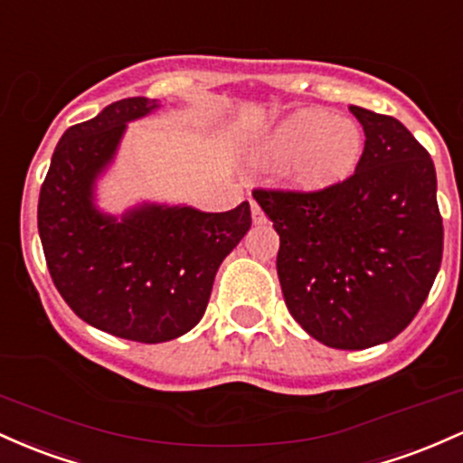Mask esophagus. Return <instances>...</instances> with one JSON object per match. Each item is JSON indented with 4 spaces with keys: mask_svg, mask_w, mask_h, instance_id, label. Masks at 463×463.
Here are the masks:
<instances>
[{
    "mask_svg": "<svg viewBox=\"0 0 463 463\" xmlns=\"http://www.w3.org/2000/svg\"><path fill=\"white\" fill-rule=\"evenodd\" d=\"M251 203V218L256 225H262V222H267V216L262 214V210H260V205L256 203V201H249Z\"/></svg>",
    "mask_w": 463,
    "mask_h": 463,
    "instance_id": "1",
    "label": "esophagus"
}]
</instances>
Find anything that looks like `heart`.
Listing matches in <instances>:
<instances>
[{
  "instance_id": "b5f03b06",
  "label": "heart",
  "mask_w": 463,
  "mask_h": 463,
  "mask_svg": "<svg viewBox=\"0 0 463 463\" xmlns=\"http://www.w3.org/2000/svg\"><path fill=\"white\" fill-rule=\"evenodd\" d=\"M365 148L361 127L324 109H301L260 139L256 162L284 165L290 185L321 192L341 184L356 170Z\"/></svg>"
}]
</instances>
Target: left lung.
I'll use <instances>...</instances> for the list:
<instances>
[{
	"mask_svg": "<svg viewBox=\"0 0 463 463\" xmlns=\"http://www.w3.org/2000/svg\"><path fill=\"white\" fill-rule=\"evenodd\" d=\"M365 131L356 170L321 192L256 188L279 233L278 278L293 319L321 344L365 350L407 328L444 251L427 148L396 118L350 107Z\"/></svg>",
	"mask_w": 463,
	"mask_h": 463,
	"instance_id": "left-lung-1",
	"label": "left lung"
}]
</instances>
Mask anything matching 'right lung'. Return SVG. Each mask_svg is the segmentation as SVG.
Here are the masks:
<instances>
[{
	"mask_svg": "<svg viewBox=\"0 0 463 463\" xmlns=\"http://www.w3.org/2000/svg\"><path fill=\"white\" fill-rule=\"evenodd\" d=\"M157 107L124 98L67 128L36 212L48 271L67 306L93 328L139 344L176 339L199 324L218 267L251 227L247 201L221 214L144 205L122 221L93 207V181L127 122Z\"/></svg>",
	"mask_w": 463,
	"mask_h": 463,
	"instance_id": "right-lung-1",
	"label": "right lung"
}]
</instances>
